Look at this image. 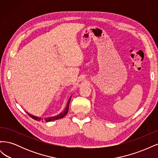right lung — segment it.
I'll list each match as a JSON object with an SVG mask.
<instances>
[{"mask_svg":"<svg viewBox=\"0 0 158 158\" xmlns=\"http://www.w3.org/2000/svg\"><path fill=\"white\" fill-rule=\"evenodd\" d=\"M71 97H70L69 101H68V103H67V105H66V108L64 109V111L63 113H60V114H59L58 115H56V116H53V117H47V118H41V117H35V116H33L32 115V114L28 113L27 114H29L30 117H31L32 118L34 119V120L35 121H41V122H44V121H45V122H50V121H55V120H57V119H60V118H63L66 114H67L68 111H69V103H70V99H71Z\"/></svg>","mask_w":158,"mask_h":158,"instance_id":"right-lung-1","label":"right lung"}]
</instances>
